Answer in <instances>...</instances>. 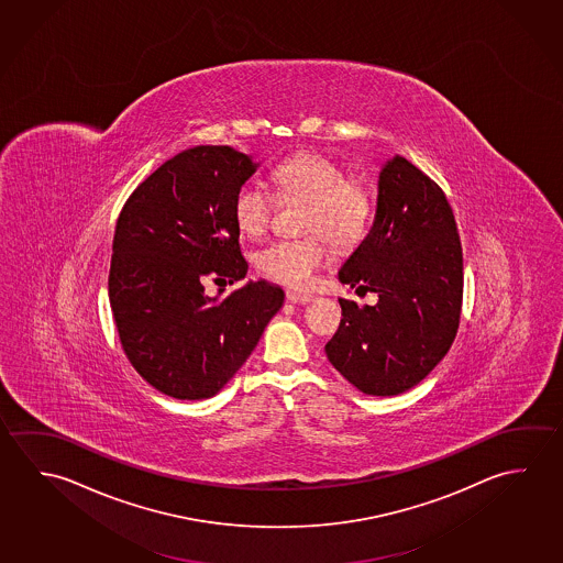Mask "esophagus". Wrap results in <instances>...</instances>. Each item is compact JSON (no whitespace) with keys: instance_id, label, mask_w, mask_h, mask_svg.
Instances as JSON below:
<instances>
[{"instance_id":"esophagus-1","label":"esophagus","mask_w":563,"mask_h":563,"mask_svg":"<svg viewBox=\"0 0 563 563\" xmlns=\"http://www.w3.org/2000/svg\"><path fill=\"white\" fill-rule=\"evenodd\" d=\"M286 300L292 305H308L312 300V295H302L296 290H286Z\"/></svg>"}]
</instances>
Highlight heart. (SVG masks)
Wrapping results in <instances>:
<instances>
[{
    "label": "heart",
    "mask_w": 563,
    "mask_h": 563,
    "mask_svg": "<svg viewBox=\"0 0 563 563\" xmlns=\"http://www.w3.org/2000/svg\"><path fill=\"white\" fill-rule=\"evenodd\" d=\"M271 181L280 198L308 203L305 239L273 241L257 253L263 277L290 288L314 285L318 273L332 257L331 241L338 249H350L365 238L374 198L362 179L347 176L338 162L320 152H298L271 169ZM277 196L258 179H247L233 198V219L247 238H263L271 228Z\"/></svg>",
    "instance_id": "1"
}]
</instances>
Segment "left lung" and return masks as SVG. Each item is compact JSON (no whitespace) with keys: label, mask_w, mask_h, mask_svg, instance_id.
I'll use <instances>...</instances> for the list:
<instances>
[{"label":"left lung","mask_w":563,"mask_h":563,"mask_svg":"<svg viewBox=\"0 0 563 563\" xmlns=\"http://www.w3.org/2000/svg\"><path fill=\"white\" fill-rule=\"evenodd\" d=\"M338 277L379 300L340 298V328L325 344L330 364L360 391L382 397L431 374L453 345L463 306V249L439 184L409 159H389L374 225Z\"/></svg>","instance_id":"8db88e82"}]
</instances>
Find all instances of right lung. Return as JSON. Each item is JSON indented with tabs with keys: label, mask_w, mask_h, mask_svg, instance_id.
<instances>
[{
	"label": "right lung",
	"mask_w": 563,
	"mask_h": 563,
	"mask_svg": "<svg viewBox=\"0 0 563 563\" xmlns=\"http://www.w3.org/2000/svg\"><path fill=\"white\" fill-rule=\"evenodd\" d=\"M257 164L229 146H196L164 162L120 211L109 298L124 354L152 387L208 399L255 350L283 288L249 283L209 298L206 280L247 275L233 198Z\"/></svg>",
	"instance_id": "add662e5"
}]
</instances>
